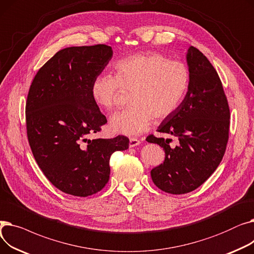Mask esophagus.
Masks as SVG:
<instances>
[{
    "instance_id": "1",
    "label": "esophagus",
    "mask_w": 254,
    "mask_h": 254,
    "mask_svg": "<svg viewBox=\"0 0 254 254\" xmlns=\"http://www.w3.org/2000/svg\"><path fill=\"white\" fill-rule=\"evenodd\" d=\"M140 143H141L140 140H138L136 138H130L128 145H129V147H136V146L140 145Z\"/></svg>"
}]
</instances>
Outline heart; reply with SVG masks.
Instances as JSON below:
<instances>
[{
	"label": "heart",
	"instance_id": "obj_1",
	"mask_svg": "<svg viewBox=\"0 0 254 254\" xmlns=\"http://www.w3.org/2000/svg\"><path fill=\"white\" fill-rule=\"evenodd\" d=\"M114 70L115 76L105 73L93 79L90 93L98 106L110 111L120 103L124 92H130V107L110 118L112 131L129 137L147 130L153 117L162 120L174 113L190 84L188 65L156 52L120 60Z\"/></svg>",
	"mask_w": 254,
	"mask_h": 254
}]
</instances>
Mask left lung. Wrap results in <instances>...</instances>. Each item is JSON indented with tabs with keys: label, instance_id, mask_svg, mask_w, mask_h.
Segmentation results:
<instances>
[{
	"label": "left lung",
	"instance_id": "left-lung-1",
	"mask_svg": "<svg viewBox=\"0 0 254 254\" xmlns=\"http://www.w3.org/2000/svg\"><path fill=\"white\" fill-rule=\"evenodd\" d=\"M186 59L190 73L189 91L179 108L157 129L177 137L179 144L171 147L169 139L146 138L166 153L164 163L151 170L152 181L172 194L188 193L201 186L219 166L229 141L230 107L216 70L193 46Z\"/></svg>",
	"mask_w": 254,
	"mask_h": 254
}]
</instances>
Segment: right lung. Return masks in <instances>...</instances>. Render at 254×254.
I'll use <instances>...</instances> for the list:
<instances>
[{
	"instance_id": "right-lung-1",
	"label": "right lung",
	"mask_w": 254,
	"mask_h": 254,
	"mask_svg": "<svg viewBox=\"0 0 254 254\" xmlns=\"http://www.w3.org/2000/svg\"><path fill=\"white\" fill-rule=\"evenodd\" d=\"M105 44L60 50L39 69L25 104L26 134L46 178L64 193L88 196L109 181L110 157L128 148V138L88 140L107 123L93 101L91 83L108 64Z\"/></svg>"
}]
</instances>
